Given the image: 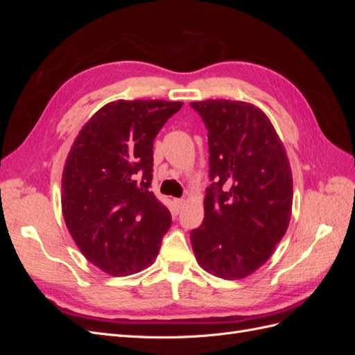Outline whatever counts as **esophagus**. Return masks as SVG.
<instances>
[{
	"instance_id": "esophagus-1",
	"label": "esophagus",
	"mask_w": 355,
	"mask_h": 355,
	"mask_svg": "<svg viewBox=\"0 0 355 355\" xmlns=\"http://www.w3.org/2000/svg\"><path fill=\"white\" fill-rule=\"evenodd\" d=\"M173 204H175V207H176V211H179L182 207H184L185 200H182V198H176V200H173Z\"/></svg>"
}]
</instances>
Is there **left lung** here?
Returning a JSON list of instances; mask_svg holds the SVG:
<instances>
[{
    "label": "left lung",
    "instance_id": "8db88e82",
    "mask_svg": "<svg viewBox=\"0 0 355 355\" xmlns=\"http://www.w3.org/2000/svg\"><path fill=\"white\" fill-rule=\"evenodd\" d=\"M209 130L210 178L204 220L191 232L198 265L241 280L272 256L292 218L293 178L282 139L257 106L191 102Z\"/></svg>",
    "mask_w": 355,
    "mask_h": 355
}]
</instances>
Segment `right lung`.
I'll use <instances>...</instances> for the list:
<instances>
[{
  "mask_svg": "<svg viewBox=\"0 0 355 355\" xmlns=\"http://www.w3.org/2000/svg\"><path fill=\"white\" fill-rule=\"evenodd\" d=\"M184 102L114 101L94 112L62 173V214L85 259L110 275L153 265L171 225L153 191V146Z\"/></svg>",
  "mask_w": 355,
  "mask_h": 355,
  "instance_id": "obj_1",
  "label": "right lung"
}]
</instances>
